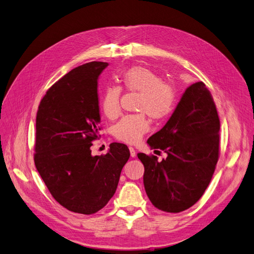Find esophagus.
Segmentation results:
<instances>
[{"label": "esophagus", "instance_id": "34e87169", "mask_svg": "<svg viewBox=\"0 0 254 254\" xmlns=\"http://www.w3.org/2000/svg\"><path fill=\"white\" fill-rule=\"evenodd\" d=\"M129 150H130V156H131L132 158H134L136 156V152L134 150L133 147H129Z\"/></svg>", "mask_w": 254, "mask_h": 254}]
</instances>
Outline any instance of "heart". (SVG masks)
<instances>
[{"instance_id": "1", "label": "heart", "mask_w": 254, "mask_h": 254, "mask_svg": "<svg viewBox=\"0 0 254 254\" xmlns=\"http://www.w3.org/2000/svg\"><path fill=\"white\" fill-rule=\"evenodd\" d=\"M125 90L139 92L136 110L147 113L152 120H163L170 114L175 105V89L171 83L161 80L160 75L148 67L136 65L122 74ZM122 90L118 86H108L101 96L104 114L110 120L121 112ZM149 124L144 113L126 115L113 127V135L119 141L134 144L148 131Z\"/></svg>"}]
</instances>
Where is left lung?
<instances>
[{"mask_svg": "<svg viewBox=\"0 0 254 254\" xmlns=\"http://www.w3.org/2000/svg\"><path fill=\"white\" fill-rule=\"evenodd\" d=\"M220 122L202 81L193 83L164 127L147 140L167 158L137 153L144 165V188L157 209L179 213L194 205L212 179L219 157ZM160 152V151H159Z\"/></svg>", "mask_w": 254, "mask_h": 254, "instance_id": "1", "label": "left lung"}]
</instances>
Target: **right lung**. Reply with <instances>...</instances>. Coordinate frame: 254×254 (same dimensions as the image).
<instances>
[{
	"mask_svg": "<svg viewBox=\"0 0 254 254\" xmlns=\"http://www.w3.org/2000/svg\"><path fill=\"white\" fill-rule=\"evenodd\" d=\"M107 66L92 61L73 68L47 91L36 118L37 171L57 202L84 215L108 203L130 157L122 143H111L106 155H91L101 130L97 79Z\"/></svg>",
	"mask_w": 254,
	"mask_h": 254,
	"instance_id": "obj_1",
	"label": "right lung"
}]
</instances>
